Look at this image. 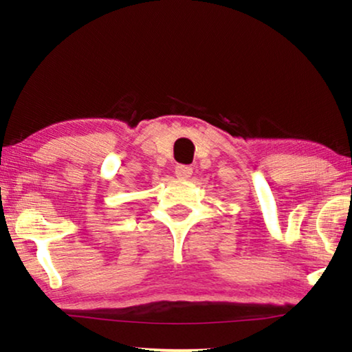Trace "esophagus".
I'll use <instances>...</instances> for the list:
<instances>
[{
	"mask_svg": "<svg viewBox=\"0 0 352 352\" xmlns=\"http://www.w3.org/2000/svg\"><path fill=\"white\" fill-rule=\"evenodd\" d=\"M191 173H193V168H191L190 166H182L180 164V166L175 167V175H177V179H180V180L190 179Z\"/></svg>",
	"mask_w": 352,
	"mask_h": 352,
	"instance_id": "obj_1",
	"label": "esophagus"
}]
</instances>
